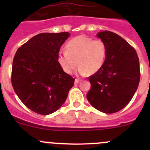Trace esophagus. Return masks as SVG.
<instances>
[{"mask_svg":"<svg viewBox=\"0 0 150 150\" xmlns=\"http://www.w3.org/2000/svg\"><path fill=\"white\" fill-rule=\"evenodd\" d=\"M80 81H81V80H79V79H75V84H78V83H79Z\"/></svg>","mask_w":150,"mask_h":150,"instance_id":"obj_1","label":"esophagus"}]
</instances>
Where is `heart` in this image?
Returning <instances> with one entry per match:
<instances>
[{"label": "heart", "mask_w": 150, "mask_h": 150, "mask_svg": "<svg viewBox=\"0 0 150 150\" xmlns=\"http://www.w3.org/2000/svg\"><path fill=\"white\" fill-rule=\"evenodd\" d=\"M65 48V52L59 55L58 62L67 74L72 73L78 65L81 75L95 74L102 68L107 55V46L103 40H94L85 35L72 38Z\"/></svg>", "instance_id": "heart-1"}]
</instances>
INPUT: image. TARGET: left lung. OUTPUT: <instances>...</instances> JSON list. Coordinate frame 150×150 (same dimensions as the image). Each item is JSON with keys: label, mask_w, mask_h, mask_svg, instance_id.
Returning a JSON list of instances; mask_svg holds the SVG:
<instances>
[{"label": "left lung", "mask_w": 150, "mask_h": 150, "mask_svg": "<svg viewBox=\"0 0 150 150\" xmlns=\"http://www.w3.org/2000/svg\"><path fill=\"white\" fill-rule=\"evenodd\" d=\"M96 36L106 43L107 55L102 68L89 77L91 87L86 97L102 112H117L129 103L137 91L139 60L136 50L118 35L105 30Z\"/></svg>", "instance_id": "1"}]
</instances>
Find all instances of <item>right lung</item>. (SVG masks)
I'll list each match as a JSON object with an SVG mask.
<instances>
[{
	"mask_svg": "<svg viewBox=\"0 0 150 150\" xmlns=\"http://www.w3.org/2000/svg\"><path fill=\"white\" fill-rule=\"evenodd\" d=\"M69 33H40L19 48L13 60L11 83L15 93L30 110L51 114L62 107L75 78L58 62L61 46Z\"/></svg>",
	"mask_w": 150,
	"mask_h": 150,
	"instance_id": "1",
	"label": "right lung"
}]
</instances>
